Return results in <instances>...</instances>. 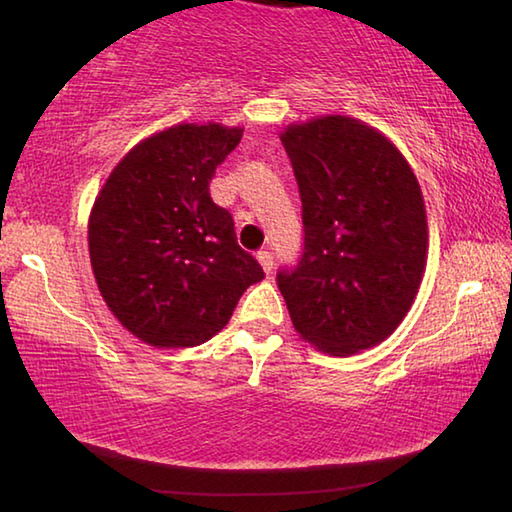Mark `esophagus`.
Instances as JSON below:
<instances>
[{
	"mask_svg": "<svg viewBox=\"0 0 512 512\" xmlns=\"http://www.w3.org/2000/svg\"><path fill=\"white\" fill-rule=\"evenodd\" d=\"M257 262L262 264V268H264V273H266V275L273 271V255L268 253V250H259V253H257Z\"/></svg>",
	"mask_w": 512,
	"mask_h": 512,
	"instance_id": "obj_1",
	"label": "esophagus"
}]
</instances>
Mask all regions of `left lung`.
Listing matches in <instances>:
<instances>
[{"label":"left lung","mask_w":512,"mask_h":512,"mask_svg":"<svg viewBox=\"0 0 512 512\" xmlns=\"http://www.w3.org/2000/svg\"><path fill=\"white\" fill-rule=\"evenodd\" d=\"M305 248L277 273L291 323L320 352L350 357L391 336L427 266V210L397 146L345 115L289 124Z\"/></svg>","instance_id":"8db88e82"}]
</instances>
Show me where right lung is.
<instances>
[{
    "label": "right lung",
    "instance_id": "obj_1",
    "mask_svg": "<svg viewBox=\"0 0 512 512\" xmlns=\"http://www.w3.org/2000/svg\"><path fill=\"white\" fill-rule=\"evenodd\" d=\"M244 128L178 124L135 144L88 223L94 280L121 325L153 348H194L228 325L262 266L237 244L210 180Z\"/></svg>",
    "mask_w": 512,
    "mask_h": 512
}]
</instances>
